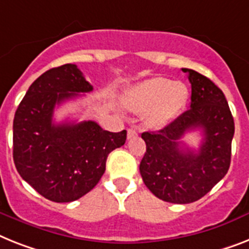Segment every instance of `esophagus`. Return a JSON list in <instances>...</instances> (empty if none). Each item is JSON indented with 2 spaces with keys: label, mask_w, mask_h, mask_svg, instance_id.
Segmentation results:
<instances>
[{
  "label": "esophagus",
  "mask_w": 249,
  "mask_h": 249,
  "mask_svg": "<svg viewBox=\"0 0 249 249\" xmlns=\"http://www.w3.org/2000/svg\"><path fill=\"white\" fill-rule=\"evenodd\" d=\"M137 136V131L135 128H128L127 129V139L131 140L133 139V137Z\"/></svg>",
  "instance_id": "1"
}]
</instances>
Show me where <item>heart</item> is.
<instances>
[{
	"label": "heart",
	"mask_w": 249,
	"mask_h": 249,
	"mask_svg": "<svg viewBox=\"0 0 249 249\" xmlns=\"http://www.w3.org/2000/svg\"><path fill=\"white\" fill-rule=\"evenodd\" d=\"M188 89L182 83L166 77H153L141 81L127 91L126 106L135 112H146L150 127H163L177 117L186 106Z\"/></svg>",
	"instance_id": "b5f03b06"
}]
</instances>
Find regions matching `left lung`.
<instances>
[{"instance_id":"left-lung-1","label":"left lung","mask_w":249,"mask_h":249,"mask_svg":"<svg viewBox=\"0 0 249 249\" xmlns=\"http://www.w3.org/2000/svg\"><path fill=\"white\" fill-rule=\"evenodd\" d=\"M188 73L192 88L191 107L157 132H143L146 153L140 163L143 183L158 198L172 203L200 200L223 179L231 165L234 120L224 92L206 76ZM201 129L204 139L197 152L180 140Z\"/></svg>"}]
</instances>
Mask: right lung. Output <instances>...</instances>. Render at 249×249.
Returning <instances> with one entry per match:
<instances>
[{"label": "right lung", "instance_id": "1", "mask_svg": "<svg viewBox=\"0 0 249 249\" xmlns=\"http://www.w3.org/2000/svg\"><path fill=\"white\" fill-rule=\"evenodd\" d=\"M91 90L77 66L67 63L39 76L16 109V169L53 202H71L90 192L106 172L110 151L126 142V129L109 132L94 121L53 122L55 106Z\"/></svg>", "mask_w": 249, "mask_h": 249}]
</instances>
